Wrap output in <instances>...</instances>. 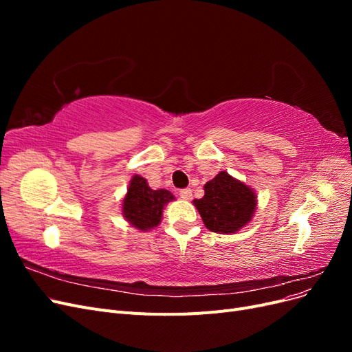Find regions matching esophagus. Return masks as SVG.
I'll return each instance as SVG.
<instances>
[{
	"label": "esophagus",
	"mask_w": 352,
	"mask_h": 352,
	"mask_svg": "<svg viewBox=\"0 0 352 352\" xmlns=\"http://www.w3.org/2000/svg\"><path fill=\"white\" fill-rule=\"evenodd\" d=\"M179 195H180V198H184V199H190V198H192V189H189V188L180 189Z\"/></svg>",
	"instance_id": "34e87169"
}]
</instances>
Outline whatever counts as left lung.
<instances>
[{
	"label": "left lung",
	"mask_w": 352,
	"mask_h": 352,
	"mask_svg": "<svg viewBox=\"0 0 352 352\" xmlns=\"http://www.w3.org/2000/svg\"><path fill=\"white\" fill-rule=\"evenodd\" d=\"M204 197L194 199V206L208 230L235 233L251 221L257 207L252 188L228 172H220L204 185Z\"/></svg>",
	"instance_id": "obj_1"
}]
</instances>
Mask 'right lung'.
<instances>
[{"label":"right lung","mask_w":352,"mask_h":352,"mask_svg":"<svg viewBox=\"0 0 352 352\" xmlns=\"http://www.w3.org/2000/svg\"><path fill=\"white\" fill-rule=\"evenodd\" d=\"M175 197L167 189H151L146 180L135 175L123 199V217L140 230H150L160 225L163 210Z\"/></svg>","instance_id":"obj_1"}]
</instances>
